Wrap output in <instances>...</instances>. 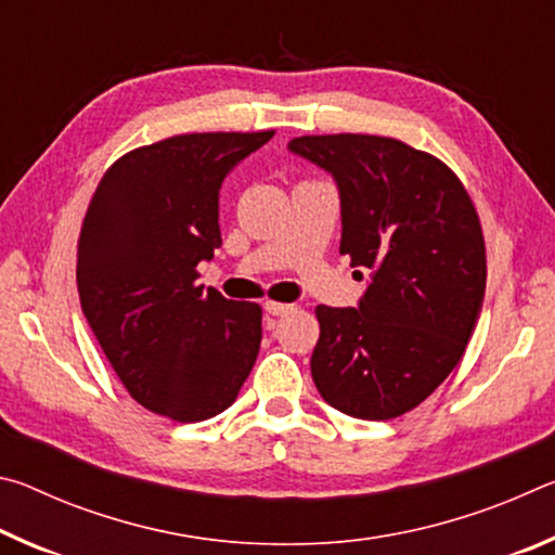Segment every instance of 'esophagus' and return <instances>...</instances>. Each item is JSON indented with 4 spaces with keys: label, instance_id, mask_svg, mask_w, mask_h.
Returning a JSON list of instances; mask_svg holds the SVG:
<instances>
[{
    "label": "esophagus",
    "instance_id": "esophagus-1",
    "mask_svg": "<svg viewBox=\"0 0 555 555\" xmlns=\"http://www.w3.org/2000/svg\"><path fill=\"white\" fill-rule=\"evenodd\" d=\"M291 308H294V306L279 304V300H267V304H264V311L271 313V315H284V313L291 311Z\"/></svg>",
    "mask_w": 555,
    "mask_h": 555
}]
</instances>
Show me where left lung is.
<instances>
[{
	"label": "left lung",
	"instance_id": "obj_1",
	"mask_svg": "<svg viewBox=\"0 0 555 555\" xmlns=\"http://www.w3.org/2000/svg\"><path fill=\"white\" fill-rule=\"evenodd\" d=\"M288 149L335 178L340 255L370 269L357 308H315V387L347 416L397 418L443 384L473 337L487 284L480 218L440 158L399 139L298 137Z\"/></svg>",
	"mask_w": 555,
	"mask_h": 555
}]
</instances>
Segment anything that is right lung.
<instances>
[{
    "label": "right lung",
    "instance_id": "right-lung-1",
    "mask_svg": "<svg viewBox=\"0 0 555 555\" xmlns=\"http://www.w3.org/2000/svg\"><path fill=\"white\" fill-rule=\"evenodd\" d=\"M274 137L195 131L139 146L98 183L78 240L88 323L131 399L195 424L237 399L255 367L261 308L198 281L220 247V185Z\"/></svg>",
    "mask_w": 555,
    "mask_h": 555
}]
</instances>
